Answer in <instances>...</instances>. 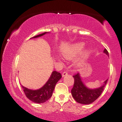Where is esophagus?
<instances>
[{"label":"esophagus","instance_id":"esophagus-1","mask_svg":"<svg viewBox=\"0 0 122 122\" xmlns=\"http://www.w3.org/2000/svg\"><path fill=\"white\" fill-rule=\"evenodd\" d=\"M67 74H68V73H67L66 71H64L63 73H62V76H63V77H64V76H65L67 75Z\"/></svg>","mask_w":122,"mask_h":122}]
</instances>
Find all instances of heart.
<instances>
[{
  "instance_id": "1",
  "label": "heart",
  "mask_w": 122,
  "mask_h": 122,
  "mask_svg": "<svg viewBox=\"0 0 122 122\" xmlns=\"http://www.w3.org/2000/svg\"><path fill=\"white\" fill-rule=\"evenodd\" d=\"M84 47V44L82 42L77 43L70 46V47L66 49L63 52L62 55L65 59L67 60H70L76 56L82 50ZM89 51L86 50L84 52V55L86 56L88 54Z\"/></svg>"
}]
</instances>
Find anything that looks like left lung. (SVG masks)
Segmentation results:
<instances>
[{"mask_svg":"<svg viewBox=\"0 0 122 122\" xmlns=\"http://www.w3.org/2000/svg\"><path fill=\"white\" fill-rule=\"evenodd\" d=\"M103 52L109 56L107 49H105ZM73 77L74 79V83L71 91L72 96L77 102L86 105L92 103L101 95L108 81L107 80L104 82V84L98 88L90 89L84 84L79 73H77Z\"/></svg>","mask_w":122,"mask_h":122,"instance_id":"left-lung-1","label":"left lung"}]
</instances>
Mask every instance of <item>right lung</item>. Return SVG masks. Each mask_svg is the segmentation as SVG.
Segmentation results:
<instances>
[{"instance_id":"obj_1","label":"right lung","mask_w":122,"mask_h":122,"mask_svg":"<svg viewBox=\"0 0 122 122\" xmlns=\"http://www.w3.org/2000/svg\"><path fill=\"white\" fill-rule=\"evenodd\" d=\"M46 33L47 32H45L41 34L40 35L34 36L32 38L41 36L45 35ZM61 78V73L56 71H53L46 83L39 90H32L27 88L23 86L22 88H23L25 96L31 101L38 103H44L47 101L52 97L56 83Z\"/></svg>"}]
</instances>
